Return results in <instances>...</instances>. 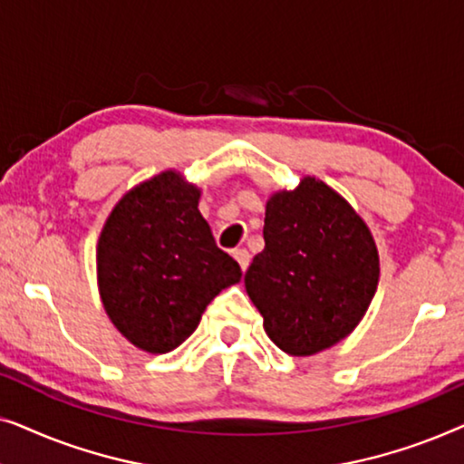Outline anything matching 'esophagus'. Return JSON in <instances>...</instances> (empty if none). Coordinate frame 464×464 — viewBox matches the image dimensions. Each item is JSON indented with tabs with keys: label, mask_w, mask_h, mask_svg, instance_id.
<instances>
[{
	"label": "esophagus",
	"mask_w": 464,
	"mask_h": 464,
	"mask_svg": "<svg viewBox=\"0 0 464 464\" xmlns=\"http://www.w3.org/2000/svg\"><path fill=\"white\" fill-rule=\"evenodd\" d=\"M232 256H234V259H237V262H238L240 270L245 272L246 268H249V262H251V256H249V251H246V249H234Z\"/></svg>",
	"instance_id": "1"
}]
</instances>
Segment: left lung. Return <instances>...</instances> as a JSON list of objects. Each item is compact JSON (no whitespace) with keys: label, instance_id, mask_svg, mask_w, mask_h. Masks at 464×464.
<instances>
[{"label":"left lung","instance_id":"1","mask_svg":"<svg viewBox=\"0 0 464 464\" xmlns=\"http://www.w3.org/2000/svg\"><path fill=\"white\" fill-rule=\"evenodd\" d=\"M376 243L332 188L306 177L266 205L264 251L245 287L281 351L306 357L346 338L378 287Z\"/></svg>","mask_w":464,"mask_h":464}]
</instances>
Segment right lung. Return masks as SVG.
Returning a JSON list of instances; mask_svg holds the SVG:
<instances>
[{
  "mask_svg": "<svg viewBox=\"0 0 464 464\" xmlns=\"http://www.w3.org/2000/svg\"><path fill=\"white\" fill-rule=\"evenodd\" d=\"M198 198V189L169 170L130 189L101 232L103 306L118 332L148 353L186 342L208 302L243 275L215 245Z\"/></svg>",
  "mask_w": 464,
  "mask_h": 464,
  "instance_id": "add662e5",
  "label": "right lung"
}]
</instances>
